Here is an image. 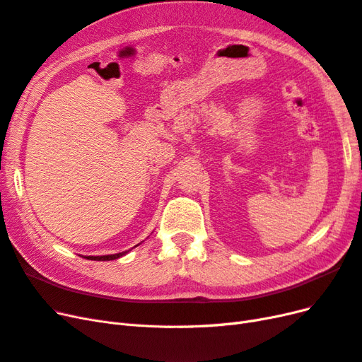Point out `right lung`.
Returning <instances> with one entry per match:
<instances>
[{
  "label": "right lung",
  "mask_w": 362,
  "mask_h": 362,
  "mask_svg": "<svg viewBox=\"0 0 362 362\" xmlns=\"http://www.w3.org/2000/svg\"><path fill=\"white\" fill-rule=\"evenodd\" d=\"M127 254L125 252H120V254H113V255H101V257H84L87 259H93V261H110V259H116V258H120L124 257Z\"/></svg>",
  "instance_id": "right-lung-1"
}]
</instances>
